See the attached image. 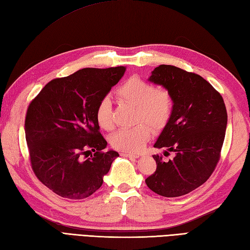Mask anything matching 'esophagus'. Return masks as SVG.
<instances>
[{
	"label": "esophagus",
	"instance_id": "esophagus-1",
	"mask_svg": "<svg viewBox=\"0 0 250 250\" xmlns=\"http://www.w3.org/2000/svg\"><path fill=\"white\" fill-rule=\"evenodd\" d=\"M121 156H125V158H130V159H137L139 158L138 154H132V153H126V152H121Z\"/></svg>",
	"mask_w": 250,
	"mask_h": 250
}]
</instances>
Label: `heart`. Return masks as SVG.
Returning <instances> with one entry per match:
<instances>
[{
    "label": "heart",
    "instance_id": "b5f03b06",
    "mask_svg": "<svg viewBox=\"0 0 250 250\" xmlns=\"http://www.w3.org/2000/svg\"><path fill=\"white\" fill-rule=\"evenodd\" d=\"M118 100L134 106V126L121 129L109 137V143L116 150L124 152H137L151 136V130H162L169 121L173 109V98L164 87L137 77H132L115 91ZM96 120L101 129L111 131L114 127L113 107L108 98H103L96 108Z\"/></svg>",
    "mask_w": 250,
    "mask_h": 250
}]
</instances>
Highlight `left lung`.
<instances>
[{
	"instance_id": "1",
	"label": "left lung",
	"mask_w": 250,
	"mask_h": 250,
	"mask_svg": "<svg viewBox=\"0 0 250 250\" xmlns=\"http://www.w3.org/2000/svg\"><path fill=\"white\" fill-rule=\"evenodd\" d=\"M149 81L173 98L172 115L154 147L175 158L165 162L154 154L156 169L146 184L164 197L187 195L210 178L219 161L228 120L224 99L200 75L175 66L160 65Z\"/></svg>"
}]
</instances>
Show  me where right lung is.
<instances>
[{"label":"right lung","instance_id":"1","mask_svg":"<svg viewBox=\"0 0 250 250\" xmlns=\"http://www.w3.org/2000/svg\"><path fill=\"white\" fill-rule=\"evenodd\" d=\"M125 71L124 66L84 68L52 80L28 105L24 130L33 171L56 195L89 197L119 156L114 150L103 151L107 143L96 108ZM91 151L95 153L88 158Z\"/></svg>","mask_w":250,"mask_h":250}]
</instances>
